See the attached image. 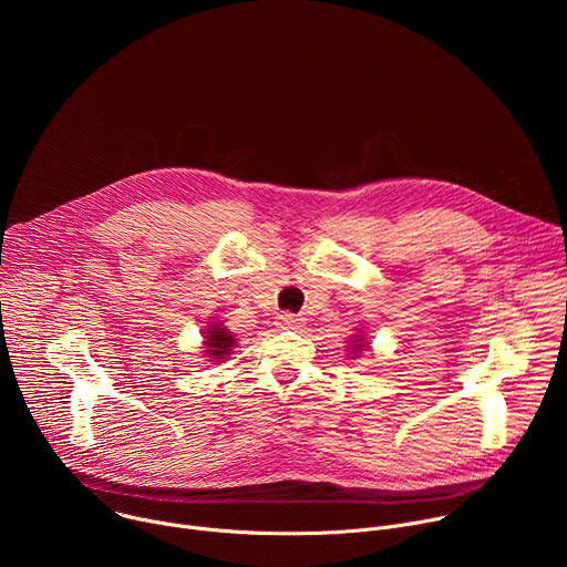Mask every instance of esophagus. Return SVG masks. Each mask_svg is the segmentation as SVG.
I'll list each match as a JSON object with an SVG mask.
<instances>
[{"label": "esophagus", "mask_w": 567, "mask_h": 567, "mask_svg": "<svg viewBox=\"0 0 567 567\" xmlns=\"http://www.w3.org/2000/svg\"><path fill=\"white\" fill-rule=\"evenodd\" d=\"M298 322H300V318L296 313H291V311H280L276 316V326H280V328H296Z\"/></svg>", "instance_id": "1"}]
</instances>
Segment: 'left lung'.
Segmentation results:
<instances>
[{"instance_id": "8db88e82", "label": "left lung", "mask_w": 567, "mask_h": 567, "mask_svg": "<svg viewBox=\"0 0 567 567\" xmlns=\"http://www.w3.org/2000/svg\"><path fill=\"white\" fill-rule=\"evenodd\" d=\"M357 348H359V346H357Z\"/></svg>"}]
</instances>
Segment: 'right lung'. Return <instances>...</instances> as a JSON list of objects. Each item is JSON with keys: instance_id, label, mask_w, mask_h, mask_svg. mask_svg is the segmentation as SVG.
<instances>
[{"instance_id": "1", "label": "right lung", "mask_w": 567, "mask_h": 567, "mask_svg": "<svg viewBox=\"0 0 567 567\" xmlns=\"http://www.w3.org/2000/svg\"><path fill=\"white\" fill-rule=\"evenodd\" d=\"M206 354L215 357V359H221L224 354H228V350L235 346L237 339H233V332L224 330L221 326L217 328H210V332H206Z\"/></svg>"}]
</instances>
